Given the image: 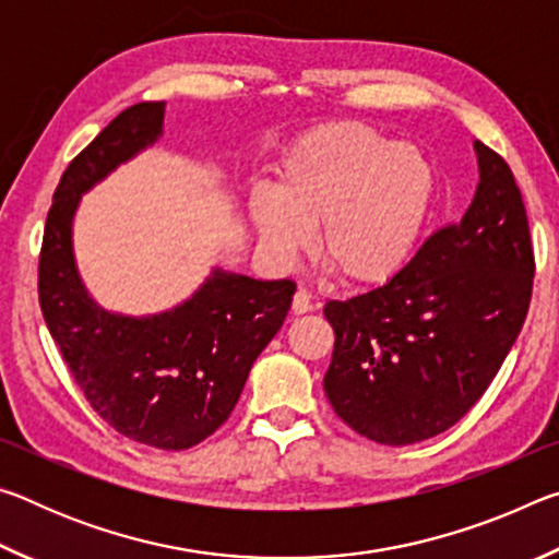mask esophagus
Returning <instances> with one entry per match:
<instances>
[{"mask_svg": "<svg viewBox=\"0 0 559 559\" xmlns=\"http://www.w3.org/2000/svg\"><path fill=\"white\" fill-rule=\"evenodd\" d=\"M290 310L296 316H302V313H308V310H313V302H310V296L306 290H296V296H293V302H290Z\"/></svg>", "mask_w": 559, "mask_h": 559, "instance_id": "1", "label": "esophagus"}]
</instances>
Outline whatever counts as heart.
Segmentation results:
<instances>
[{
	"mask_svg": "<svg viewBox=\"0 0 559 559\" xmlns=\"http://www.w3.org/2000/svg\"><path fill=\"white\" fill-rule=\"evenodd\" d=\"M437 169L414 145L365 126H335L300 140L281 159L273 189L249 194V216L278 263L313 243L340 281L355 288L390 283L427 229Z\"/></svg>",
	"mask_w": 559,
	"mask_h": 559,
	"instance_id": "b5f03b06",
	"label": "heart"
}]
</instances>
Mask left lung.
Segmentation results:
<instances>
[{"label":"left lung","instance_id":"1","mask_svg":"<svg viewBox=\"0 0 559 559\" xmlns=\"http://www.w3.org/2000/svg\"><path fill=\"white\" fill-rule=\"evenodd\" d=\"M478 187L459 224L362 296L330 300L325 394L349 429L409 447L451 429L515 345L533 296L527 214L506 159L473 143Z\"/></svg>","mask_w":559,"mask_h":559}]
</instances>
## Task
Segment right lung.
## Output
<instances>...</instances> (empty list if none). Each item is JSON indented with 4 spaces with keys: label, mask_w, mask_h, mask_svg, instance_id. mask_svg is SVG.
Listing matches in <instances>:
<instances>
[{
    "label": "right lung",
    "mask_w": 559,
    "mask_h": 559,
    "mask_svg": "<svg viewBox=\"0 0 559 559\" xmlns=\"http://www.w3.org/2000/svg\"><path fill=\"white\" fill-rule=\"evenodd\" d=\"M165 132V103H138L66 169L46 216L39 300L75 384L112 429L182 451L229 419L261 349L286 320L296 283L214 266L192 296L150 316L98 306L81 278L73 219L81 197Z\"/></svg>",
    "instance_id": "obj_1"
}]
</instances>
